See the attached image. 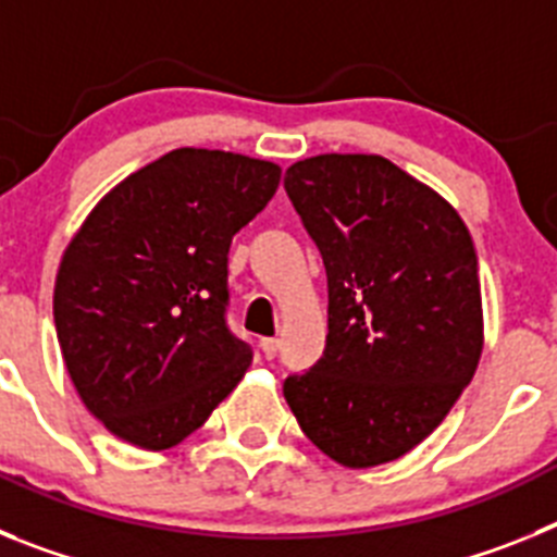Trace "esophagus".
Instances as JSON below:
<instances>
[{
	"mask_svg": "<svg viewBox=\"0 0 557 557\" xmlns=\"http://www.w3.org/2000/svg\"><path fill=\"white\" fill-rule=\"evenodd\" d=\"M259 346H262L264 357L273 359V357H275V351H278V339H275V337H264L262 343H259Z\"/></svg>",
	"mask_w": 557,
	"mask_h": 557,
	"instance_id": "obj_1",
	"label": "esophagus"
}]
</instances>
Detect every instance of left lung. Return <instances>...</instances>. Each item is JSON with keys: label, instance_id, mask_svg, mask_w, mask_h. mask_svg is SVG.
<instances>
[{"label": "left lung", "instance_id": "1", "mask_svg": "<svg viewBox=\"0 0 557 557\" xmlns=\"http://www.w3.org/2000/svg\"><path fill=\"white\" fill-rule=\"evenodd\" d=\"M284 189L323 256L329 334L284 379L304 435L348 469L398 460L432 435L482 354L471 234L435 189L366 152L295 161Z\"/></svg>", "mask_w": 557, "mask_h": 557}]
</instances>
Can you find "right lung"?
Wrapping results in <instances>:
<instances>
[{"mask_svg": "<svg viewBox=\"0 0 557 557\" xmlns=\"http://www.w3.org/2000/svg\"><path fill=\"white\" fill-rule=\"evenodd\" d=\"M282 166L181 147L91 209L55 278L63 362L108 432L161 451L206 424L253 351L225 323L228 248Z\"/></svg>", "mask_w": 557, "mask_h": 557, "instance_id": "right-lung-1", "label": "right lung"}]
</instances>
